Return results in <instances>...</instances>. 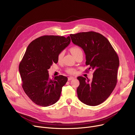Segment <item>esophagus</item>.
I'll return each instance as SVG.
<instances>
[{
    "mask_svg": "<svg viewBox=\"0 0 135 135\" xmlns=\"http://www.w3.org/2000/svg\"><path fill=\"white\" fill-rule=\"evenodd\" d=\"M74 79V77H69V78H68V81H70V80H72V79Z\"/></svg>",
    "mask_w": 135,
    "mask_h": 135,
    "instance_id": "34e87169",
    "label": "esophagus"
}]
</instances>
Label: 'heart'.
Segmentation results:
<instances>
[{"mask_svg":"<svg viewBox=\"0 0 135 135\" xmlns=\"http://www.w3.org/2000/svg\"><path fill=\"white\" fill-rule=\"evenodd\" d=\"M70 50L71 53L73 55L74 57L76 56L78 54H80V53H83L82 50H81V48L79 47L76 46H73L72 47H71L70 49ZM64 55V51H61L59 54L58 56H57V60H58L59 62H61L62 61ZM67 72L69 74H74L75 72V70L73 68H68L67 69Z\"/></svg>","mask_w":135,"mask_h":135,"instance_id":"heart-1","label":"heart"}]
</instances>
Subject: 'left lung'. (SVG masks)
<instances>
[{
  "mask_svg": "<svg viewBox=\"0 0 135 135\" xmlns=\"http://www.w3.org/2000/svg\"><path fill=\"white\" fill-rule=\"evenodd\" d=\"M70 36L74 44L84 50L88 70L94 71L92 80L83 76L77 78L80 82L78 97L87 105H99L110 95L117 82L119 66L117 54L109 40L99 33L83 32Z\"/></svg>",
  "mask_w": 135,
  "mask_h": 135,
  "instance_id": "obj_1",
  "label": "left lung"
}]
</instances>
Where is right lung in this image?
Returning a JSON list of instances; mask_svg holds the SVG:
<instances>
[{"label": "right lung", "instance_id": "add662e5", "mask_svg": "<svg viewBox=\"0 0 135 135\" xmlns=\"http://www.w3.org/2000/svg\"><path fill=\"white\" fill-rule=\"evenodd\" d=\"M70 42L69 36L46 35L29 44L20 64L19 71L23 90L36 104L46 107L59 100L68 78L59 75L51 79L48 69L54 63L57 64L58 54Z\"/></svg>", "mask_w": 135, "mask_h": 135}]
</instances>
